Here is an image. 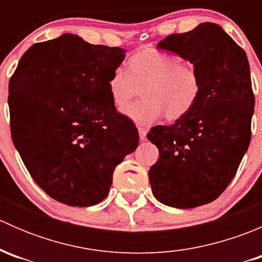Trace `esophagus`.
<instances>
[{
	"mask_svg": "<svg viewBox=\"0 0 262 262\" xmlns=\"http://www.w3.org/2000/svg\"><path fill=\"white\" fill-rule=\"evenodd\" d=\"M138 132H139V139H141L142 142L147 141V130H146V129L142 128V126H139Z\"/></svg>",
	"mask_w": 262,
	"mask_h": 262,
	"instance_id": "34e87169",
	"label": "esophagus"
}]
</instances>
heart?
<instances>
[{
	"mask_svg": "<svg viewBox=\"0 0 262 262\" xmlns=\"http://www.w3.org/2000/svg\"><path fill=\"white\" fill-rule=\"evenodd\" d=\"M126 71L115 68L107 80L113 104L123 107L141 89L144 99L121 112L141 124H149L165 116L173 121L191 112L202 94V80L196 68L180 57L144 48L133 53Z\"/></svg>",
	"mask_w": 262,
	"mask_h": 262,
	"instance_id": "obj_1",
	"label": "heart"
}]
</instances>
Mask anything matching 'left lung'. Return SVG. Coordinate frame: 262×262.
<instances>
[{
    "label": "left lung",
    "instance_id": "left-lung-1",
    "mask_svg": "<svg viewBox=\"0 0 262 262\" xmlns=\"http://www.w3.org/2000/svg\"><path fill=\"white\" fill-rule=\"evenodd\" d=\"M194 64L202 94L172 125L150 129L160 152L149 168L158 202L189 209L215 200L236 175L250 146L255 95L245 50L216 24L172 34L157 44Z\"/></svg>",
    "mask_w": 262,
    "mask_h": 262
}]
</instances>
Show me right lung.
I'll use <instances>...</instances> for the list:
<instances>
[{
    "instance_id": "add662e5",
    "label": "right lung",
    "mask_w": 262,
    "mask_h": 262,
    "mask_svg": "<svg viewBox=\"0 0 262 262\" xmlns=\"http://www.w3.org/2000/svg\"><path fill=\"white\" fill-rule=\"evenodd\" d=\"M124 53L63 34L33 44L10 78L12 142L34 181L57 202H102L115 167L138 147L136 125L116 112L107 90Z\"/></svg>"
}]
</instances>
